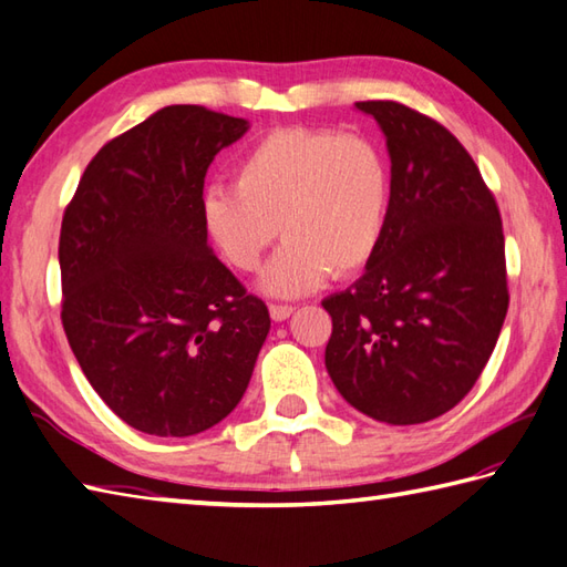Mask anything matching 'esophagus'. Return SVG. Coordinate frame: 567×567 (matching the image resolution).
I'll use <instances>...</instances> for the list:
<instances>
[{"label": "esophagus", "mask_w": 567, "mask_h": 567, "mask_svg": "<svg viewBox=\"0 0 567 567\" xmlns=\"http://www.w3.org/2000/svg\"><path fill=\"white\" fill-rule=\"evenodd\" d=\"M293 310H296L293 306H279V303H271V306H269V313H271V318H274L276 322L291 318Z\"/></svg>", "instance_id": "esophagus-1"}]
</instances>
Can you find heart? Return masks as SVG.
Masks as SVG:
<instances>
[{
  "label": "heart",
  "mask_w": 567,
  "mask_h": 567,
  "mask_svg": "<svg viewBox=\"0 0 567 567\" xmlns=\"http://www.w3.org/2000/svg\"><path fill=\"white\" fill-rule=\"evenodd\" d=\"M391 173L362 134L281 126L247 148L235 186L205 188L200 223L229 267L259 269L274 239L284 247L264 274L276 296H303L372 261L386 223Z\"/></svg>",
  "instance_id": "b5f03b06"
}]
</instances>
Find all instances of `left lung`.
I'll use <instances>...</instances> for the list:
<instances>
[{"label":"left lung","mask_w":567,"mask_h":567,"mask_svg":"<svg viewBox=\"0 0 567 567\" xmlns=\"http://www.w3.org/2000/svg\"><path fill=\"white\" fill-rule=\"evenodd\" d=\"M391 156L381 241L332 318L326 367L342 399L391 425L433 421L470 394L509 308L502 215L441 122L394 100L357 102Z\"/></svg>","instance_id":"left-lung-1"}]
</instances>
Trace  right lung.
I'll return each mask as SVG.
<instances>
[{
  "label": "right lung",
  "mask_w": 567,
  "mask_h": 567,
  "mask_svg": "<svg viewBox=\"0 0 567 567\" xmlns=\"http://www.w3.org/2000/svg\"><path fill=\"white\" fill-rule=\"evenodd\" d=\"M247 130L200 105L158 110L92 156L63 213L65 338L100 399L142 433L223 421L271 328L200 223L207 166Z\"/></svg>",
  "instance_id": "add662e5"
}]
</instances>
